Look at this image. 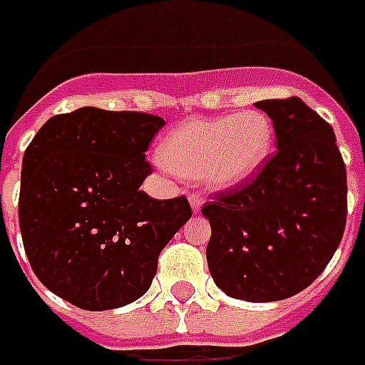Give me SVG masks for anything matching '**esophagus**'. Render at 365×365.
<instances>
[{
  "label": "esophagus",
  "mask_w": 365,
  "mask_h": 365,
  "mask_svg": "<svg viewBox=\"0 0 365 365\" xmlns=\"http://www.w3.org/2000/svg\"><path fill=\"white\" fill-rule=\"evenodd\" d=\"M190 206H192V210L198 214L200 212V208L204 206V198L202 196H198V195H190Z\"/></svg>",
  "instance_id": "1"
}]
</instances>
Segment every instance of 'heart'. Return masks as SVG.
<instances>
[{
  "instance_id": "1",
  "label": "heart",
  "mask_w": 365,
  "mask_h": 365,
  "mask_svg": "<svg viewBox=\"0 0 365 365\" xmlns=\"http://www.w3.org/2000/svg\"><path fill=\"white\" fill-rule=\"evenodd\" d=\"M275 141L273 121L261 110L196 118L163 137L159 159L185 177H200L214 190L250 182L269 159Z\"/></svg>"
}]
</instances>
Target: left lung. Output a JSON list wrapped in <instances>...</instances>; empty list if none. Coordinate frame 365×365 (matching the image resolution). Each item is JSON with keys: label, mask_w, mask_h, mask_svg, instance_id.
Returning a JSON list of instances; mask_svg holds the SVG:
<instances>
[{"label": "left lung", "mask_w": 365, "mask_h": 365, "mask_svg": "<svg viewBox=\"0 0 365 365\" xmlns=\"http://www.w3.org/2000/svg\"><path fill=\"white\" fill-rule=\"evenodd\" d=\"M275 128L277 153L244 188L222 192L202 216L214 283L250 302L283 301L311 285L346 226V167L332 128L301 98L255 104Z\"/></svg>", "instance_id": "8db88e82"}]
</instances>
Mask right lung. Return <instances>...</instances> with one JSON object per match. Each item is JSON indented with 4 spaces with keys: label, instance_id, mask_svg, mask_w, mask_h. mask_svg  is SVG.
<instances>
[{
    "label": "right lung",
    "instance_id": "1",
    "mask_svg": "<svg viewBox=\"0 0 365 365\" xmlns=\"http://www.w3.org/2000/svg\"><path fill=\"white\" fill-rule=\"evenodd\" d=\"M157 115L80 108L46 121L25 151L19 228L38 281L84 311L120 309L149 291L159 253L192 210L139 187Z\"/></svg>",
    "mask_w": 365,
    "mask_h": 365
}]
</instances>
